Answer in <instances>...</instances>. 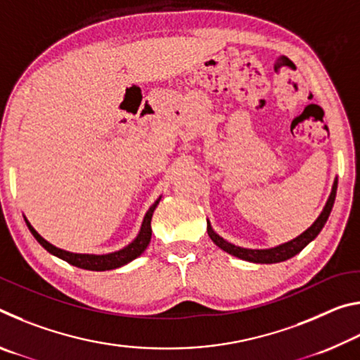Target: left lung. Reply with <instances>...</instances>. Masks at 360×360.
Here are the masks:
<instances>
[{
    "mask_svg": "<svg viewBox=\"0 0 360 360\" xmlns=\"http://www.w3.org/2000/svg\"><path fill=\"white\" fill-rule=\"evenodd\" d=\"M337 186H338V179H335L330 197H328L324 210H322L319 217L316 219L311 227L304 230L302 235L297 236V238L290 240L288 243H283V245H279V246L270 248V249H246V248L235 246V245H231V243L225 241L222 236H219L216 231L212 230L210 221H208V229L206 230H208L210 238L212 240V243H214L216 246L221 248L225 252L235 255V257L248 260V262H254V264H278V262H284V260H288L290 257H294V255H297L304 246L308 245V243H311L316 236L319 235V231L326 225L328 216H330V211L333 208L335 197H337Z\"/></svg>",
    "mask_w": 360,
    "mask_h": 360,
    "instance_id": "8db88e82",
    "label": "left lung"
}]
</instances>
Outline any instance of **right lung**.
Returning a JSON list of instances; mask_svg holds the SVG:
<instances>
[{
  "label": "right lung",
  "instance_id": "add662e5",
  "mask_svg": "<svg viewBox=\"0 0 360 360\" xmlns=\"http://www.w3.org/2000/svg\"><path fill=\"white\" fill-rule=\"evenodd\" d=\"M158 202H160V198H158L157 202L150 206L149 211L146 212L144 221H143V225H141V230H139L138 236L130 243L129 246L120 249V251L103 254V255L75 254V252H70V251H63V249L53 246V245H51V243L42 238L38 231H36L32 227V224H30L27 219H25V222L28 225L30 231H32L33 236L36 238V241H38L47 252H51L52 255H57L58 259L68 262V264L75 265L77 268H84V270L105 271V270H114V268H119L122 265H127L129 262L135 260L136 257H139V255H141L146 251V248H148L149 241H150V236H152V229H150L152 214H154V210L157 208Z\"/></svg>",
  "mask_w": 360,
  "mask_h": 360
}]
</instances>
